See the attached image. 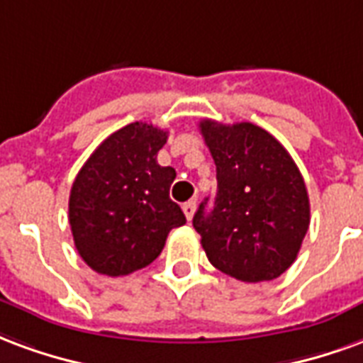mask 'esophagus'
Here are the masks:
<instances>
[{
	"label": "esophagus",
	"instance_id": "obj_1",
	"mask_svg": "<svg viewBox=\"0 0 363 363\" xmlns=\"http://www.w3.org/2000/svg\"><path fill=\"white\" fill-rule=\"evenodd\" d=\"M184 214L187 220H191L193 214H195V201H187V203H184Z\"/></svg>",
	"mask_w": 363,
	"mask_h": 363
}]
</instances>
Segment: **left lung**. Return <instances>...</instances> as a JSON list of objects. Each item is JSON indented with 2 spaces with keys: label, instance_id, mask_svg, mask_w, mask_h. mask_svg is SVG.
I'll return each mask as SVG.
<instances>
[{
  "label": "left lung",
  "instance_id": "left-lung-1",
  "mask_svg": "<svg viewBox=\"0 0 363 363\" xmlns=\"http://www.w3.org/2000/svg\"><path fill=\"white\" fill-rule=\"evenodd\" d=\"M216 164V197L193 216L211 265L243 282L280 277L309 228V197L298 166L269 131L242 123H199Z\"/></svg>",
  "mask_w": 363,
  "mask_h": 363
}]
</instances>
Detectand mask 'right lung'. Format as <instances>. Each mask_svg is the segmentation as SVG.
I'll use <instances>...</instances> for the list:
<instances>
[{"instance_id":"1","label":"right lung","mask_w":363,"mask_h":363,"mask_svg":"<svg viewBox=\"0 0 363 363\" xmlns=\"http://www.w3.org/2000/svg\"><path fill=\"white\" fill-rule=\"evenodd\" d=\"M168 131L145 121L121 127L98 145L69 195L73 242L86 265L123 277L150 265L185 216L170 199L176 170L156 155Z\"/></svg>"}]
</instances>
